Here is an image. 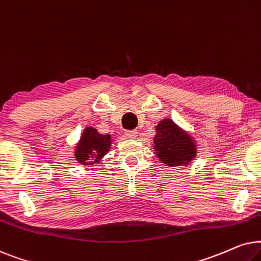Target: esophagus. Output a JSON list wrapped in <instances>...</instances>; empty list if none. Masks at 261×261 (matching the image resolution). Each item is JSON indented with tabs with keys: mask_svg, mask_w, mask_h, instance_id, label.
Returning <instances> with one entry per match:
<instances>
[{
	"mask_svg": "<svg viewBox=\"0 0 261 261\" xmlns=\"http://www.w3.org/2000/svg\"><path fill=\"white\" fill-rule=\"evenodd\" d=\"M125 137H127V138H136L137 137V131L136 130H127V131H125Z\"/></svg>",
	"mask_w": 261,
	"mask_h": 261,
	"instance_id": "34e87169",
	"label": "esophagus"
}]
</instances>
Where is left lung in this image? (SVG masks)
Returning <instances> with one entry per match:
<instances>
[{
    "mask_svg": "<svg viewBox=\"0 0 261 261\" xmlns=\"http://www.w3.org/2000/svg\"><path fill=\"white\" fill-rule=\"evenodd\" d=\"M154 144L159 159L168 166L189 165L196 156L192 138L171 119H163L156 126Z\"/></svg>",
    "mask_w": 261,
    "mask_h": 261,
    "instance_id": "8db88e82",
    "label": "left lung"
}]
</instances>
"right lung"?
Returning a JSON list of instances; mask_svg holds the SVG:
<instances>
[{
	"label": "right lung",
	"instance_id": "right-lung-1",
	"mask_svg": "<svg viewBox=\"0 0 261 261\" xmlns=\"http://www.w3.org/2000/svg\"><path fill=\"white\" fill-rule=\"evenodd\" d=\"M111 147L110 135H101L94 127H86L83 131L80 143L76 147L75 158L80 163H93L98 162ZM90 161V163L88 161Z\"/></svg>",
	"mask_w": 261,
	"mask_h": 261
}]
</instances>
